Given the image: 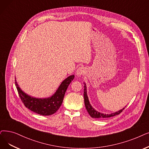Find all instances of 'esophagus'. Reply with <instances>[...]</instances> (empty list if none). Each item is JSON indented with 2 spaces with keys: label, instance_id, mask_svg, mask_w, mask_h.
<instances>
[{
  "label": "esophagus",
  "instance_id": "34e87169",
  "mask_svg": "<svg viewBox=\"0 0 149 149\" xmlns=\"http://www.w3.org/2000/svg\"><path fill=\"white\" fill-rule=\"evenodd\" d=\"M86 73V69L83 67H79L76 71V75L78 77H80Z\"/></svg>",
  "mask_w": 149,
  "mask_h": 149
}]
</instances>
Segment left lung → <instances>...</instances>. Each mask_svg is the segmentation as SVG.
<instances>
[{
	"mask_svg": "<svg viewBox=\"0 0 149 149\" xmlns=\"http://www.w3.org/2000/svg\"><path fill=\"white\" fill-rule=\"evenodd\" d=\"M84 101H85V107H86V110L88 111V113L91 116V117H92L93 118H111V117H113V116L119 114L120 113H122L123 111V110H124V109L125 108H125L120 109V110H119L117 112H116V113H114L109 114H103V113H100L98 111H95L89 103L88 95H87V94H86V87L85 84V86H84Z\"/></svg>",
	"mask_w": 149,
	"mask_h": 149,
	"instance_id": "left-lung-1",
	"label": "left lung"
}]
</instances>
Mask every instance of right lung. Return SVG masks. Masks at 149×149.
<instances>
[{
    "label": "right lung",
    "instance_id": "obj_1",
    "mask_svg": "<svg viewBox=\"0 0 149 149\" xmlns=\"http://www.w3.org/2000/svg\"><path fill=\"white\" fill-rule=\"evenodd\" d=\"M74 79V75L68 77L61 83L56 93L51 97L47 99H37L29 96L18 86L16 81H15V85L19 97L25 107L38 114L49 116L56 113L61 107L66 89Z\"/></svg>",
    "mask_w": 149,
    "mask_h": 149
}]
</instances>
